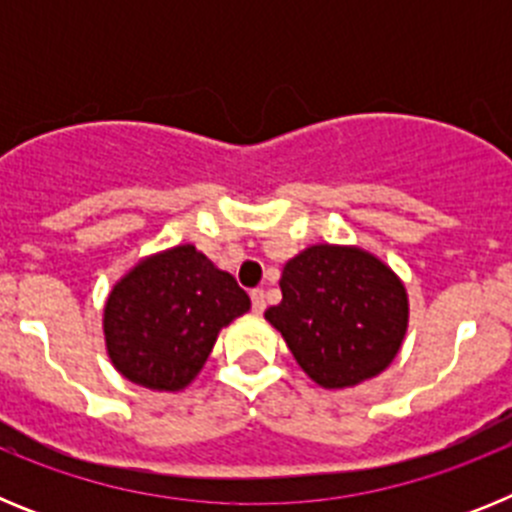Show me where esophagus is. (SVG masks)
Instances as JSON below:
<instances>
[{"instance_id":"esophagus-1","label":"esophagus","mask_w":512,"mask_h":512,"mask_svg":"<svg viewBox=\"0 0 512 512\" xmlns=\"http://www.w3.org/2000/svg\"><path fill=\"white\" fill-rule=\"evenodd\" d=\"M251 307L256 315H259V312H264V307H266L264 289H251Z\"/></svg>"}]
</instances>
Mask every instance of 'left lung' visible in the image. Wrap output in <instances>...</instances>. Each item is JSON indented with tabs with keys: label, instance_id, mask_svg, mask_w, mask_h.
Returning a JSON list of instances; mask_svg holds the SVG:
<instances>
[{
	"label": "left lung",
	"instance_id": "obj_1",
	"mask_svg": "<svg viewBox=\"0 0 512 512\" xmlns=\"http://www.w3.org/2000/svg\"><path fill=\"white\" fill-rule=\"evenodd\" d=\"M282 302L264 312L302 372L325 390L354 387L392 364L408 330V292L356 246H310L284 264Z\"/></svg>",
	"mask_w": 512,
	"mask_h": 512
}]
</instances>
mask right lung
<instances>
[{
	"label": "right lung",
	"instance_id": "right-lung-1",
	"mask_svg": "<svg viewBox=\"0 0 512 512\" xmlns=\"http://www.w3.org/2000/svg\"><path fill=\"white\" fill-rule=\"evenodd\" d=\"M251 300L192 243L148 256L112 287L104 343L117 372L158 392H179L205 366L220 328Z\"/></svg>",
	"mask_w": 512,
	"mask_h": 512
}]
</instances>
